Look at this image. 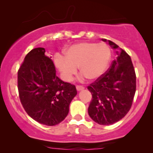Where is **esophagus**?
I'll return each mask as SVG.
<instances>
[{
  "mask_svg": "<svg viewBox=\"0 0 153 153\" xmlns=\"http://www.w3.org/2000/svg\"><path fill=\"white\" fill-rule=\"evenodd\" d=\"M76 89H77V90H78V91H81V90H83L84 87L82 86V85H76Z\"/></svg>",
  "mask_w": 153,
  "mask_h": 153,
  "instance_id": "obj_1",
  "label": "esophagus"
}]
</instances>
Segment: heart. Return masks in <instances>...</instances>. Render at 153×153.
Returning a JSON list of instances; mask_svg holds the SVG:
<instances>
[{
    "instance_id": "obj_1",
    "label": "heart",
    "mask_w": 153,
    "mask_h": 153,
    "mask_svg": "<svg viewBox=\"0 0 153 153\" xmlns=\"http://www.w3.org/2000/svg\"><path fill=\"white\" fill-rule=\"evenodd\" d=\"M111 56V50L106 44L81 42L70 47L65 57L56 56L55 64L67 81L73 80L78 67L82 77L96 80L106 71Z\"/></svg>"
}]
</instances>
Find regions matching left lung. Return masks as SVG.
I'll use <instances>...</instances> for the list:
<instances>
[{
  "label": "left lung",
  "mask_w": 153,
  "mask_h": 153,
  "mask_svg": "<svg viewBox=\"0 0 153 153\" xmlns=\"http://www.w3.org/2000/svg\"><path fill=\"white\" fill-rule=\"evenodd\" d=\"M108 42L113 48L119 47ZM117 53V59L106 73L88 86L92 95L88 114L101 125L112 124L125 117L136 91V74L130 56L122 49Z\"/></svg>",
  "instance_id": "8db88e82"
}]
</instances>
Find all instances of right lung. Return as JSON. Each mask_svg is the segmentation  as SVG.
<instances>
[{
	"label": "right lung",
	"mask_w": 153,
	"mask_h": 153,
	"mask_svg": "<svg viewBox=\"0 0 153 153\" xmlns=\"http://www.w3.org/2000/svg\"><path fill=\"white\" fill-rule=\"evenodd\" d=\"M45 48L33 49L18 71L19 99L28 115L40 124L54 126L68 115L77 91L56 75L53 61Z\"/></svg>",
	"instance_id": "obj_1"
}]
</instances>
